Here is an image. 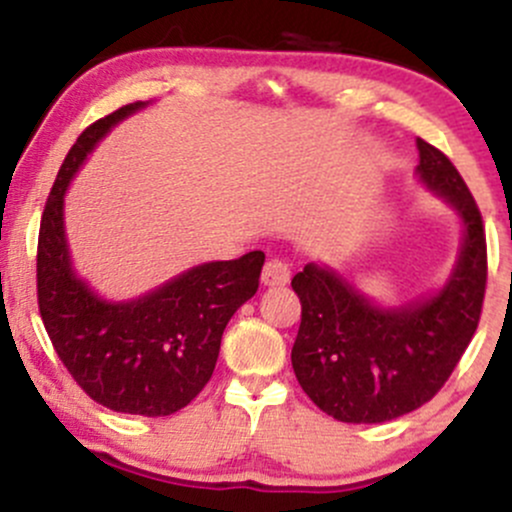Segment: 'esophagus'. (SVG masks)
<instances>
[{
	"instance_id": "34e87169",
	"label": "esophagus",
	"mask_w": 512,
	"mask_h": 512,
	"mask_svg": "<svg viewBox=\"0 0 512 512\" xmlns=\"http://www.w3.org/2000/svg\"><path fill=\"white\" fill-rule=\"evenodd\" d=\"M262 282L265 285H287L289 282V262L285 257H270L262 267Z\"/></svg>"
}]
</instances>
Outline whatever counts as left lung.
Wrapping results in <instances>:
<instances>
[{
  "label": "left lung",
  "mask_w": 512,
  "mask_h": 512,
  "mask_svg": "<svg viewBox=\"0 0 512 512\" xmlns=\"http://www.w3.org/2000/svg\"><path fill=\"white\" fill-rule=\"evenodd\" d=\"M416 143L421 180L443 195L466 225L448 285L409 307L379 309L319 265L292 277L302 302L292 369L304 394L344 423H384L431 401L480 322L488 280L483 218L451 158L423 138Z\"/></svg>",
  "instance_id": "1"
}]
</instances>
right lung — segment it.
I'll return each mask as SVG.
<instances>
[{
  "label": "right lung",
  "mask_w": 512,
  "mask_h": 512,
  "mask_svg": "<svg viewBox=\"0 0 512 512\" xmlns=\"http://www.w3.org/2000/svg\"><path fill=\"white\" fill-rule=\"evenodd\" d=\"M143 106L128 103L98 118L61 163L39 225L36 297L56 354L96 404L118 414L170 416L213 376L227 322L260 287L265 252L193 267L121 304L101 299L74 275L64 235L69 180L108 128Z\"/></svg>",
  "instance_id": "obj_1"
}]
</instances>
